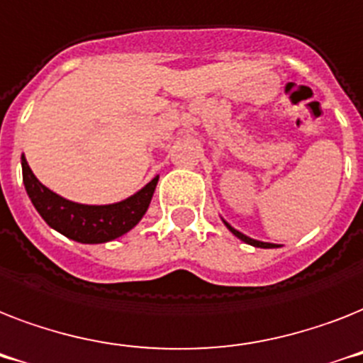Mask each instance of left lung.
Instances as JSON below:
<instances>
[{
  "mask_svg": "<svg viewBox=\"0 0 363 363\" xmlns=\"http://www.w3.org/2000/svg\"><path fill=\"white\" fill-rule=\"evenodd\" d=\"M225 225H227V228H228V230L232 232V234H234V236H236V238H240V240H242V242L249 243V245H255V247H262V249H272V247H275V243H266V242H259V240H253V238L245 236V234H242V232H240V230H236V228H232L230 225H228L227 221H225Z\"/></svg>",
  "mask_w": 363,
  "mask_h": 363,
  "instance_id": "8db88e82",
  "label": "left lung"
}]
</instances>
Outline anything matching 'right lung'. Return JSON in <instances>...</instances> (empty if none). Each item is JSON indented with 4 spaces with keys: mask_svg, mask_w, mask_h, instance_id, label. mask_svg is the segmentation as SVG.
Returning a JSON list of instances; mask_svg holds the SVG:
<instances>
[{
    "mask_svg": "<svg viewBox=\"0 0 363 363\" xmlns=\"http://www.w3.org/2000/svg\"><path fill=\"white\" fill-rule=\"evenodd\" d=\"M24 185L35 210L52 228L80 243H104L123 236L146 213L159 178H153L136 195L106 206L77 204L40 184L22 155Z\"/></svg>",
    "mask_w": 363,
    "mask_h": 363,
    "instance_id": "1",
    "label": "right lung"
}]
</instances>
